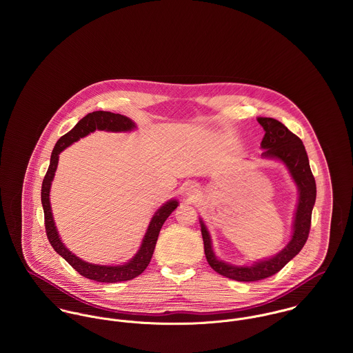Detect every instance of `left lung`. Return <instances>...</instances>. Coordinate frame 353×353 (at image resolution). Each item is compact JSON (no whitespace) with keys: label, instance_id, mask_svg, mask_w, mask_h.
<instances>
[{"label":"left lung","instance_id":"obj_1","mask_svg":"<svg viewBox=\"0 0 353 353\" xmlns=\"http://www.w3.org/2000/svg\"><path fill=\"white\" fill-rule=\"evenodd\" d=\"M258 122L265 130L261 143V148L263 150L262 157L281 160L290 170L291 176L299 189V202L295 213L291 242L272 258L254 262L252 266H234L217 259L212 249L210 235L201 220L203 252L210 268L224 277L245 283L263 280L276 274L296 254H299L310 234L311 213L316 197L315 179L302 140L274 118H258Z\"/></svg>","mask_w":353,"mask_h":353}]
</instances>
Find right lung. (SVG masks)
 I'll return each instance as SVG.
<instances>
[{
    "label": "right lung",
    "mask_w": 353,
    "mask_h": 353,
    "mask_svg": "<svg viewBox=\"0 0 353 353\" xmlns=\"http://www.w3.org/2000/svg\"><path fill=\"white\" fill-rule=\"evenodd\" d=\"M136 125L132 119H129L125 115L121 114H114L110 111H94L85 115L83 119L77 122V125L63 134L55 144L54 150L51 152L50 165L49 170L45 175L43 183H42V205H43V212H45V227H46V234L48 239L50 242L52 249L58 252L73 269H76L81 276L98 281V283H118V281H128L139 274H141L148 263L151 262L152 254L154 250L157 236L160 232L161 225L167 220V217L174 212V209L178 206L176 200H170L165 202L152 217L151 223L148 225L147 234L143 239L141 248L137 252V254L126 263L118 265V266H105V265H95L85 262L76 256L74 254L69 252L65 245L61 242L54 220H52V213H51L50 206V186L51 181L54 178L57 164H58V156L59 153L68 148L70 144L74 141L85 137L91 132L98 130H107V132H129L134 129Z\"/></svg>",
    "instance_id": "right-lung-1"
}]
</instances>
